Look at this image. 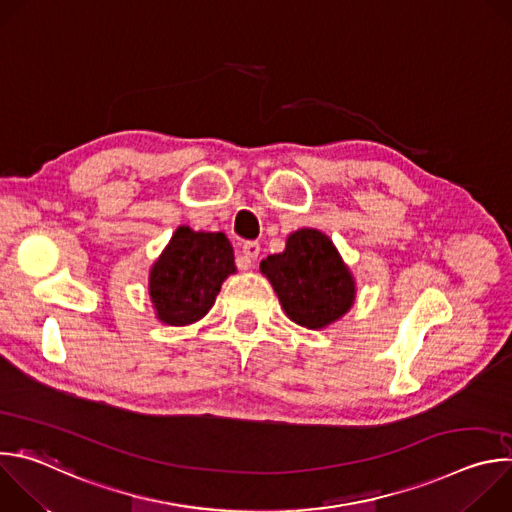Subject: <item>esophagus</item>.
I'll return each instance as SVG.
<instances>
[{
	"instance_id": "34e87169",
	"label": "esophagus",
	"mask_w": 512,
	"mask_h": 512,
	"mask_svg": "<svg viewBox=\"0 0 512 512\" xmlns=\"http://www.w3.org/2000/svg\"><path fill=\"white\" fill-rule=\"evenodd\" d=\"M259 251H261V247H259V243H255V241H249V243L243 245V255H245V259H247V267L253 265V261L259 257Z\"/></svg>"
}]
</instances>
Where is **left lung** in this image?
Wrapping results in <instances>:
<instances>
[{
	"mask_svg": "<svg viewBox=\"0 0 512 512\" xmlns=\"http://www.w3.org/2000/svg\"><path fill=\"white\" fill-rule=\"evenodd\" d=\"M269 279L285 316L308 330L340 320L356 300V281L336 245L318 229H298L283 253L259 265Z\"/></svg>",
	"mask_w": 512,
	"mask_h": 512,
	"instance_id": "obj_1",
	"label": "left lung"
}]
</instances>
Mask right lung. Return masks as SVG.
Returning a JSON list of instances; mask_svg holds the SVG:
<instances>
[{"mask_svg": "<svg viewBox=\"0 0 512 512\" xmlns=\"http://www.w3.org/2000/svg\"><path fill=\"white\" fill-rule=\"evenodd\" d=\"M237 273L225 233L178 227L150 269V300L166 326L198 322L214 306L223 281Z\"/></svg>", "mask_w": 512, "mask_h": 512, "instance_id": "1", "label": "right lung"}]
</instances>
